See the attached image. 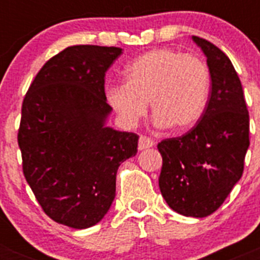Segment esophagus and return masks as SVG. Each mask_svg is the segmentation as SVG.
<instances>
[{
	"mask_svg": "<svg viewBox=\"0 0 260 260\" xmlns=\"http://www.w3.org/2000/svg\"><path fill=\"white\" fill-rule=\"evenodd\" d=\"M153 144H155V142L151 138L146 137V135H141L139 137V142H138V150H147V148H151Z\"/></svg>",
	"mask_w": 260,
	"mask_h": 260,
	"instance_id": "esophagus-1",
	"label": "esophagus"
}]
</instances>
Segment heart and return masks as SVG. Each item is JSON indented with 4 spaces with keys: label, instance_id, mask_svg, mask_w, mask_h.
Here are the masks:
<instances>
[{
    "label": "heart",
    "instance_id": "b5f03b06",
    "mask_svg": "<svg viewBox=\"0 0 260 260\" xmlns=\"http://www.w3.org/2000/svg\"><path fill=\"white\" fill-rule=\"evenodd\" d=\"M210 91V69L201 57L161 48L134 59L123 84L107 89V100L128 127L143 118L150 103L156 126L182 133L202 118Z\"/></svg>",
    "mask_w": 260,
    "mask_h": 260
}]
</instances>
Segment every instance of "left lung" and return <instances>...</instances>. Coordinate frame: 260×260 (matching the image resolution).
Segmentation results:
<instances>
[{
	"label": "left lung",
	"mask_w": 260,
	"mask_h": 260,
	"mask_svg": "<svg viewBox=\"0 0 260 260\" xmlns=\"http://www.w3.org/2000/svg\"><path fill=\"white\" fill-rule=\"evenodd\" d=\"M207 57L208 104L197 125L157 144L162 167L158 186L169 207L206 217L224 203L243 173L249 148V112L231 59L206 39L192 36Z\"/></svg>",
	"instance_id": "left-lung-1"
}]
</instances>
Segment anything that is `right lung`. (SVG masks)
Segmentation results:
<instances>
[{
	"mask_svg": "<svg viewBox=\"0 0 260 260\" xmlns=\"http://www.w3.org/2000/svg\"><path fill=\"white\" fill-rule=\"evenodd\" d=\"M117 47L74 45L47 61L23 99L18 144L24 178L45 215L75 229L98 224L116 197L118 167L138 135L105 127V73Z\"/></svg>",
	"mask_w": 260,
	"mask_h": 260,
	"instance_id": "1",
	"label": "right lung"
}]
</instances>
